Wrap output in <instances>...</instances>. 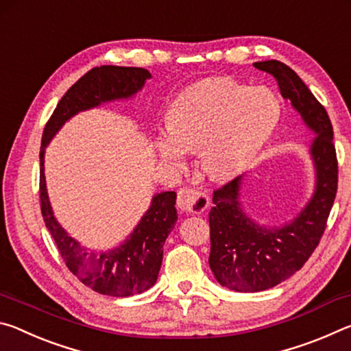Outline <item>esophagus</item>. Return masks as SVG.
<instances>
[{"mask_svg": "<svg viewBox=\"0 0 351 351\" xmlns=\"http://www.w3.org/2000/svg\"><path fill=\"white\" fill-rule=\"evenodd\" d=\"M209 204V197L198 189L182 187L178 192V207L187 213H203Z\"/></svg>", "mask_w": 351, "mask_h": 351, "instance_id": "obj_1", "label": "esophagus"}]
</instances>
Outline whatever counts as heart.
I'll use <instances>...</instances> for the list:
<instances>
[{"label":"heart","mask_w":351,"mask_h":351,"mask_svg":"<svg viewBox=\"0 0 351 351\" xmlns=\"http://www.w3.org/2000/svg\"><path fill=\"white\" fill-rule=\"evenodd\" d=\"M280 104L265 88L232 79L204 80L187 88L171 105L169 127L154 148L165 164L181 169L189 150H199L206 171L215 178L239 173L274 132Z\"/></svg>","instance_id":"b5f03b06"}]
</instances>
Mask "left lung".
Instances as JSON below:
<instances>
[{"label": "left lung", "mask_w": 351, "mask_h": 351, "mask_svg": "<svg viewBox=\"0 0 351 351\" xmlns=\"http://www.w3.org/2000/svg\"><path fill=\"white\" fill-rule=\"evenodd\" d=\"M254 66L271 74L280 93L300 112L317 138L311 154L317 170L314 197L293 223L280 229H266L241 212L237 176L213 190L209 213V265L223 287L239 293L269 289L295 274L325 232L337 192V156L332 144V125L324 105L313 96L299 75L278 60L257 62Z\"/></svg>", "instance_id": "left-lung-1"}]
</instances>
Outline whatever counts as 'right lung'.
<instances>
[{"label": "right lung", "instance_id": "right-lung-1", "mask_svg": "<svg viewBox=\"0 0 351 351\" xmlns=\"http://www.w3.org/2000/svg\"><path fill=\"white\" fill-rule=\"evenodd\" d=\"M150 73L144 68L96 66L80 77L57 104L46 122L40 147V207L45 224L54 239L66 268L99 294L128 297L141 294L156 283L162 263V246L176 221V193L153 197L152 206L138 228L121 247L94 252L80 246L64 232L52 213L45 182V147L69 117L106 100L130 97L138 93Z\"/></svg>", "mask_w": 351, "mask_h": 351}]
</instances>
